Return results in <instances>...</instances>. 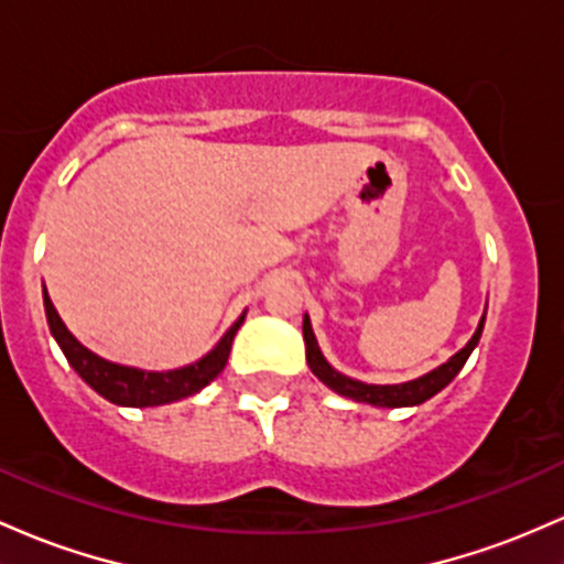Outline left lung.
<instances>
[{
  "label": "left lung",
  "mask_w": 564,
  "mask_h": 564,
  "mask_svg": "<svg viewBox=\"0 0 564 564\" xmlns=\"http://www.w3.org/2000/svg\"><path fill=\"white\" fill-rule=\"evenodd\" d=\"M481 329H485V315H481L479 326H476L474 337L468 339L466 348L457 350L449 361H444L442 367L431 369L429 375L417 377V380L395 382V386H375V382L352 380V377L337 372L318 348V339H315L313 334L311 318H307V315L302 318V337H305V356H307V367H311V372L318 377L326 388H332L334 393L345 395V399L361 401V404H372V406H388V410H395V406H417L423 404V401H429L431 395H436L442 388H447L449 382L455 380V375L463 369V364L468 361V356H471L476 345H479Z\"/></svg>",
  "instance_id": "1"
}]
</instances>
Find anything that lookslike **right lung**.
<instances>
[{"label":"right lung","instance_id":"1","mask_svg":"<svg viewBox=\"0 0 564 564\" xmlns=\"http://www.w3.org/2000/svg\"><path fill=\"white\" fill-rule=\"evenodd\" d=\"M42 296H45L47 326H51V334L55 337V343H58V348L64 350L66 361L72 364L74 372L83 377L98 395L111 401V404L141 406V410H144V406H163L171 404V401L200 393L203 388L225 369L227 358H230L235 334H238L240 324H243L246 318L243 311L240 318L225 332V337H221L206 356L197 358L195 364L169 369V372H150V369L126 367V364L109 361V358L96 356V352L85 348V345L66 329V324L61 321L51 296H47V289H42Z\"/></svg>","mask_w":564,"mask_h":564}]
</instances>
